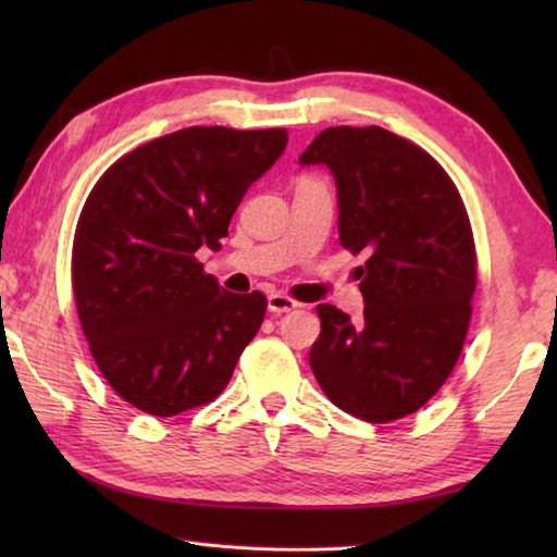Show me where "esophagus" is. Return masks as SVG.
I'll return each mask as SVG.
<instances>
[{
    "label": "esophagus",
    "mask_w": 557,
    "mask_h": 557,
    "mask_svg": "<svg viewBox=\"0 0 557 557\" xmlns=\"http://www.w3.org/2000/svg\"><path fill=\"white\" fill-rule=\"evenodd\" d=\"M297 306H299V301H294L292 297H287V294H282V292H275V294H270V297H268V311L275 313V315L294 311Z\"/></svg>",
    "instance_id": "esophagus-1"
}]
</instances>
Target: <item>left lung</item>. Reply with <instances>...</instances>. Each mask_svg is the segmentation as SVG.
<instances>
[{"label": "left lung", "instance_id": "8db88e82", "mask_svg": "<svg viewBox=\"0 0 557 557\" xmlns=\"http://www.w3.org/2000/svg\"><path fill=\"white\" fill-rule=\"evenodd\" d=\"M337 186L339 244L357 270L363 321L318 304L309 363L335 407L387 423L421 409L453 373L476 289L465 203L429 152L381 126H333L301 152Z\"/></svg>", "mask_w": 557, "mask_h": 557}]
</instances>
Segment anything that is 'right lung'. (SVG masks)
<instances>
[{
	"label": "right lung",
	"instance_id": "add662e5",
	"mask_svg": "<svg viewBox=\"0 0 557 557\" xmlns=\"http://www.w3.org/2000/svg\"><path fill=\"white\" fill-rule=\"evenodd\" d=\"M287 148L285 128L188 126L116 160L78 218L71 277L104 381L152 417L215 399L265 315L196 260L227 236L244 194Z\"/></svg>",
	"mask_w": 557,
	"mask_h": 557
}]
</instances>
